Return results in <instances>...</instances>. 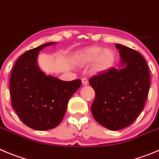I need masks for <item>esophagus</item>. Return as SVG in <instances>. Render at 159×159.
<instances>
[{"label":"esophagus","mask_w":159,"mask_h":159,"mask_svg":"<svg viewBox=\"0 0 159 159\" xmlns=\"http://www.w3.org/2000/svg\"><path fill=\"white\" fill-rule=\"evenodd\" d=\"M82 84L84 86H87L88 84V80L87 78H83L82 79Z\"/></svg>","instance_id":"obj_1"}]
</instances>
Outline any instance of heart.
I'll list each match as a JSON object with an SVG mask.
<instances>
[{"instance_id": "b5f03b06", "label": "heart", "mask_w": 159, "mask_h": 159, "mask_svg": "<svg viewBox=\"0 0 159 159\" xmlns=\"http://www.w3.org/2000/svg\"><path fill=\"white\" fill-rule=\"evenodd\" d=\"M115 57V53L112 50L92 46L77 51L74 55V61L75 64L80 66L90 64L93 61V71L103 72L113 66Z\"/></svg>"}]
</instances>
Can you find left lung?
<instances>
[{
    "label": "left lung",
    "instance_id": "1",
    "mask_svg": "<svg viewBox=\"0 0 159 159\" xmlns=\"http://www.w3.org/2000/svg\"><path fill=\"white\" fill-rule=\"evenodd\" d=\"M115 45L121 58L119 69L101 72L89 83L95 91L90 108L94 119L107 129L119 130L132 124L143 111L150 88V72L140 53Z\"/></svg>",
    "mask_w": 159,
    "mask_h": 159
}]
</instances>
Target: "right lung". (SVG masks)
I'll use <instances>...</instances> for the list:
<instances>
[{
  "label": "right lung",
  "mask_w": 159,
  "mask_h": 159,
  "mask_svg": "<svg viewBox=\"0 0 159 159\" xmlns=\"http://www.w3.org/2000/svg\"><path fill=\"white\" fill-rule=\"evenodd\" d=\"M55 43L50 42L27 51L18 58L11 74V105L22 122L37 130L59 125L69 98L81 86L80 80L62 81L47 75L39 68L40 51Z\"/></svg>",
  "instance_id": "1"
}]
</instances>
